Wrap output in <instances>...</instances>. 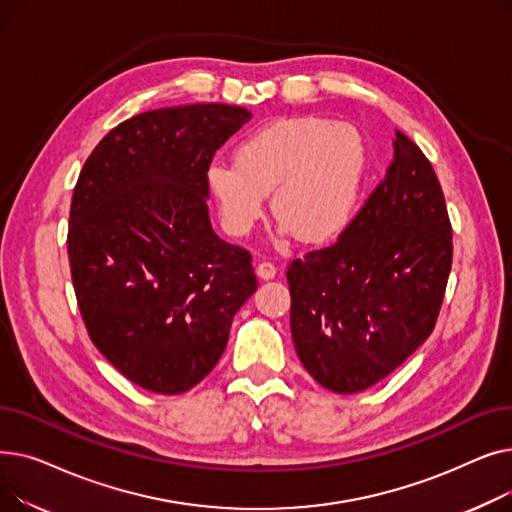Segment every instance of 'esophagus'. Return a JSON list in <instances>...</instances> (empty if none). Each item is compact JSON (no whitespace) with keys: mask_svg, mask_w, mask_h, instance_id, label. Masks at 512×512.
I'll return each instance as SVG.
<instances>
[{"mask_svg":"<svg viewBox=\"0 0 512 512\" xmlns=\"http://www.w3.org/2000/svg\"><path fill=\"white\" fill-rule=\"evenodd\" d=\"M257 276L261 280H272L276 276V265L270 261H263L257 265Z\"/></svg>","mask_w":512,"mask_h":512,"instance_id":"1","label":"esophagus"}]
</instances>
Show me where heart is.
Returning <instances> with one entry per match:
<instances>
[{"instance_id":"heart-1","label":"heart","mask_w":512,"mask_h":512,"mask_svg":"<svg viewBox=\"0 0 512 512\" xmlns=\"http://www.w3.org/2000/svg\"><path fill=\"white\" fill-rule=\"evenodd\" d=\"M367 172L369 149L357 126L299 116L253 130L238 143L234 164L211 161L205 182L228 234L247 236L272 193L282 236L324 242L353 222Z\"/></svg>"}]
</instances>
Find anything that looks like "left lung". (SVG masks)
<instances>
[{"label": "left lung", "mask_w": 512, "mask_h": 512, "mask_svg": "<svg viewBox=\"0 0 512 512\" xmlns=\"http://www.w3.org/2000/svg\"><path fill=\"white\" fill-rule=\"evenodd\" d=\"M394 137V161L357 218L286 274L297 355L338 394L378 384L427 340L452 265L438 176L407 134Z\"/></svg>", "instance_id": "1"}]
</instances>
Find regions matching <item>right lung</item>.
<instances>
[{
	"mask_svg": "<svg viewBox=\"0 0 512 512\" xmlns=\"http://www.w3.org/2000/svg\"><path fill=\"white\" fill-rule=\"evenodd\" d=\"M251 112L193 103L134 116L78 176L68 257L78 309L124 378L182 394L220 361L257 290L251 255L213 232L205 172Z\"/></svg>",
	"mask_w": 512,
	"mask_h": 512,
	"instance_id": "add662e5",
	"label": "right lung"
}]
</instances>
